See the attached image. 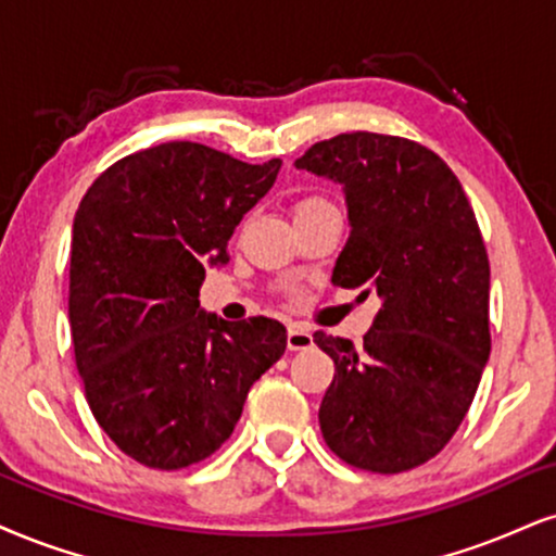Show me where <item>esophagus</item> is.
<instances>
[{
    "label": "esophagus",
    "instance_id": "1",
    "mask_svg": "<svg viewBox=\"0 0 556 556\" xmlns=\"http://www.w3.org/2000/svg\"><path fill=\"white\" fill-rule=\"evenodd\" d=\"M286 345H289V351H306V348L314 345V338L309 330H304V327L291 325L289 334H286Z\"/></svg>",
    "mask_w": 556,
    "mask_h": 556
}]
</instances>
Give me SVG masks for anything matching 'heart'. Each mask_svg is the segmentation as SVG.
<instances>
[{
    "label": "heart",
    "mask_w": 556,
    "mask_h": 556,
    "mask_svg": "<svg viewBox=\"0 0 556 556\" xmlns=\"http://www.w3.org/2000/svg\"><path fill=\"white\" fill-rule=\"evenodd\" d=\"M321 205H332V203L327 201L325 195H306V198H301V201L296 203V214H306V211L321 208Z\"/></svg>",
    "instance_id": "obj_1"
}]
</instances>
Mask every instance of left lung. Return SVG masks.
I'll return each mask as SVG.
<instances>
[{
    "label": "left lung",
    "instance_id": "obj_1",
    "mask_svg": "<svg viewBox=\"0 0 556 556\" xmlns=\"http://www.w3.org/2000/svg\"><path fill=\"white\" fill-rule=\"evenodd\" d=\"M299 169L345 185L351 237L332 283L381 301L363 345L314 332L334 361L319 428L355 469L400 475L441 454L490 358V260L462 182L402 136L314 143Z\"/></svg>",
    "mask_w": 556,
    "mask_h": 556
}]
</instances>
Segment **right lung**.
Returning a JSON list of instances; mask_svg holds the SVG:
<instances>
[{
	"mask_svg": "<svg viewBox=\"0 0 556 556\" xmlns=\"http://www.w3.org/2000/svg\"><path fill=\"white\" fill-rule=\"evenodd\" d=\"M278 169L169 141L111 164L81 198L74 358L94 420L143 467L185 469L222 448L252 383L286 353L276 319L198 312L205 267L229 263L226 242Z\"/></svg>",
	"mask_w": 556,
	"mask_h": 556,
	"instance_id": "1",
	"label": "right lung"
}]
</instances>
